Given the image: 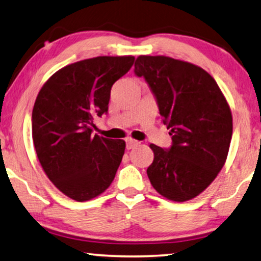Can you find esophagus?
<instances>
[{"label":"esophagus","instance_id":"esophagus-1","mask_svg":"<svg viewBox=\"0 0 261 261\" xmlns=\"http://www.w3.org/2000/svg\"><path fill=\"white\" fill-rule=\"evenodd\" d=\"M138 142L137 140H134V139H126V148L127 150H131V148H134L138 145Z\"/></svg>","mask_w":261,"mask_h":261}]
</instances>
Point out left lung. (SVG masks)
<instances>
[{"label": "left lung", "mask_w": 261, "mask_h": 261, "mask_svg": "<svg viewBox=\"0 0 261 261\" xmlns=\"http://www.w3.org/2000/svg\"><path fill=\"white\" fill-rule=\"evenodd\" d=\"M135 74L145 79L172 136L167 150L150 145V182L168 200H192L224 166L232 137L230 107L214 77L187 61L139 56Z\"/></svg>", "instance_id": "left-lung-1"}]
</instances>
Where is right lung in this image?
Segmentation results:
<instances>
[{
  "instance_id": "1",
  "label": "right lung",
  "mask_w": 261,
  "mask_h": 261,
  "mask_svg": "<svg viewBox=\"0 0 261 261\" xmlns=\"http://www.w3.org/2000/svg\"><path fill=\"white\" fill-rule=\"evenodd\" d=\"M135 57H96L59 69L45 82L32 110V139L52 184L84 202L113 182L125 142L93 134L94 118L108 113L111 87Z\"/></svg>"
}]
</instances>
